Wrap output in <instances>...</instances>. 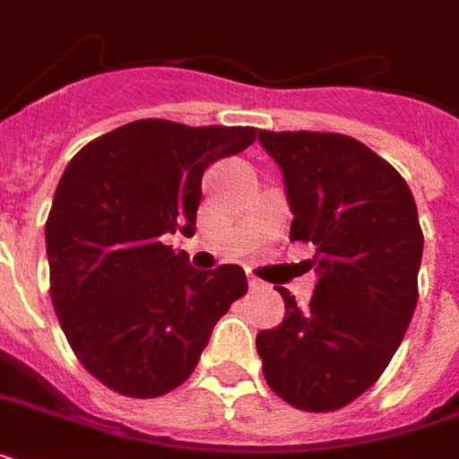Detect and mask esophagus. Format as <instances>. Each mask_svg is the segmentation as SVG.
I'll list each match as a JSON object with an SVG mask.
<instances>
[{
    "mask_svg": "<svg viewBox=\"0 0 459 459\" xmlns=\"http://www.w3.org/2000/svg\"><path fill=\"white\" fill-rule=\"evenodd\" d=\"M247 286H250V290H264L266 283L264 281H259L257 276H247Z\"/></svg>",
    "mask_w": 459,
    "mask_h": 459,
    "instance_id": "esophagus-1",
    "label": "esophagus"
}]
</instances>
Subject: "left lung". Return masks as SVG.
<instances>
[{"instance_id":"8db88e82","label":"left lung","mask_w":459,"mask_h":459,"mask_svg":"<svg viewBox=\"0 0 459 459\" xmlns=\"http://www.w3.org/2000/svg\"><path fill=\"white\" fill-rule=\"evenodd\" d=\"M293 212L290 240L312 243L319 276L298 307L257 333L266 384L288 405L331 412L362 395L395 355L414 307L424 236L405 178L341 133L259 131Z\"/></svg>"}]
</instances>
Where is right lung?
Listing matches in <instances>:
<instances>
[{"mask_svg":"<svg viewBox=\"0 0 459 459\" xmlns=\"http://www.w3.org/2000/svg\"><path fill=\"white\" fill-rule=\"evenodd\" d=\"M250 126L143 118L68 161L45 226L54 312L85 369L131 398L178 388L212 328L247 293L243 266L195 269L164 245L195 233L202 176L255 143Z\"/></svg>","mask_w":459,"mask_h":459,"instance_id":"1","label":"right lung"}]
</instances>
